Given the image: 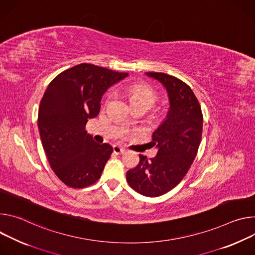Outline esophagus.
Segmentation results:
<instances>
[{
	"mask_svg": "<svg viewBox=\"0 0 255 255\" xmlns=\"http://www.w3.org/2000/svg\"><path fill=\"white\" fill-rule=\"evenodd\" d=\"M113 152H115L116 154H124L126 152V149L120 145H115L113 146Z\"/></svg>",
	"mask_w": 255,
	"mask_h": 255,
	"instance_id": "34e87169",
	"label": "esophagus"
}]
</instances>
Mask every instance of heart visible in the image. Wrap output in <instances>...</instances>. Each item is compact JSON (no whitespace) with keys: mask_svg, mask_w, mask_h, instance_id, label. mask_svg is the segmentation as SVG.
<instances>
[{"mask_svg":"<svg viewBox=\"0 0 255 255\" xmlns=\"http://www.w3.org/2000/svg\"><path fill=\"white\" fill-rule=\"evenodd\" d=\"M122 90L129 99L131 105H145L150 108L156 101L157 95L155 91L143 84L123 85Z\"/></svg>","mask_w":255,"mask_h":255,"instance_id":"1","label":"heart"}]
</instances>
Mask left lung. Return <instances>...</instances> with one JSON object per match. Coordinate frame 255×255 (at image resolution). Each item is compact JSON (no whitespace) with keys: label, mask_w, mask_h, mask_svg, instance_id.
Instances as JSON below:
<instances>
[{"label":"left lung","mask_w":255,"mask_h":255,"mask_svg":"<svg viewBox=\"0 0 255 255\" xmlns=\"http://www.w3.org/2000/svg\"><path fill=\"white\" fill-rule=\"evenodd\" d=\"M167 91L169 110L153 132L157 155L148 160L139 155L137 166L127 172L129 186L136 192L155 197L175 187L190 168L203 132V113L199 100L181 80L164 73H146Z\"/></svg>","instance_id":"obj_1"}]
</instances>
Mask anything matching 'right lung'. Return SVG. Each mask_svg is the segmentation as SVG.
Listing matches in <instances>:
<instances>
[{
  "label": "right lung",
  "instance_id": "obj_1",
  "mask_svg": "<svg viewBox=\"0 0 255 255\" xmlns=\"http://www.w3.org/2000/svg\"><path fill=\"white\" fill-rule=\"evenodd\" d=\"M126 77L127 73L81 64L47 86L39 104L38 129L49 165L66 185L83 188L100 178L113 148L94 142L85 127L99 115L106 90Z\"/></svg>",
  "mask_w": 255,
  "mask_h": 255
}]
</instances>
